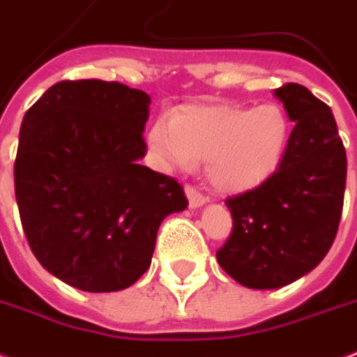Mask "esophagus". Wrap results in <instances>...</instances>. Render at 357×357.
<instances>
[{
  "label": "esophagus",
  "mask_w": 357,
  "mask_h": 357,
  "mask_svg": "<svg viewBox=\"0 0 357 357\" xmlns=\"http://www.w3.org/2000/svg\"><path fill=\"white\" fill-rule=\"evenodd\" d=\"M185 195L187 199H189V208H200V206H204L206 202H208V199H206L204 195H200L197 189H192V187H185Z\"/></svg>",
  "instance_id": "obj_1"
}]
</instances>
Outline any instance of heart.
<instances>
[{"label": "heart", "instance_id": "heart-1", "mask_svg": "<svg viewBox=\"0 0 357 357\" xmlns=\"http://www.w3.org/2000/svg\"><path fill=\"white\" fill-rule=\"evenodd\" d=\"M289 136V119L276 104H189L157 119L145 145L160 170L187 172L206 160V176L219 192L242 195L278 172Z\"/></svg>", "mask_w": 357, "mask_h": 357}]
</instances>
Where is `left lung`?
I'll list each match as a JSON object with an SVG mask.
<instances>
[{
    "mask_svg": "<svg viewBox=\"0 0 357 357\" xmlns=\"http://www.w3.org/2000/svg\"><path fill=\"white\" fill-rule=\"evenodd\" d=\"M293 126L278 172L225 202L232 232L215 253L232 280L250 289H278L319 265L339 229L347 151L331 109L289 83L274 91Z\"/></svg>",
    "mask_w": 357,
    "mask_h": 357,
    "instance_id": "left-lung-1",
    "label": "left lung"
}]
</instances>
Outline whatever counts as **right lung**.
<instances>
[{"label":"right lung","mask_w":357,"mask_h":357,"mask_svg":"<svg viewBox=\"0 0 357 357\" xmlns=\"http://www.w3.org/2000/svg\"><path fill=\"white\" fill-rule=\"evenodd\" d=\"M151 98L98 79L52 84L20 125L15 195L26 238L52 276L81 291L130 287L183 187L142 166Z\"/></svg>","instance_id":"right-lung-1"}]
</instances>
